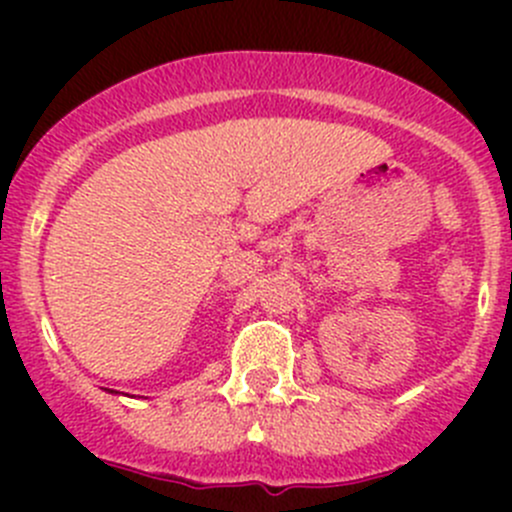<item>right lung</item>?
<instances>
[{
  "label": "right lung",
  "mask_w": 512,
  "mask_h": 512,
  "mask_svg": "<svg viewBox=\"0 0 512 512\" xmlns=\"http://www.w3.org/2000/svg\"><path fill=\"white\" fill-rule=\"evenodd\" d=\"M111 394H113V391H111Z\"/></svg>",
  "instance_id": "add662e5"
}]
</instances>
